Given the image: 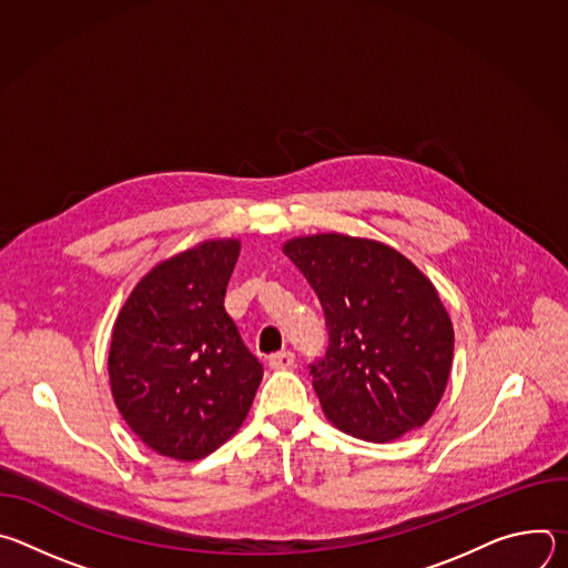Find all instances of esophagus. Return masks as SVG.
I'll use <instances>...</instances> for the list:
<instances>
[{
    "label": "esophagus",
    "instance_id": "esophagus-1",
    "mask_svg": "<svg viewBox=\"0 0 568 568\" xmlns=\"http://www.w3.org/2000/svg\"><path fill=\"white\" fill-rule=\"evenodd\" d=\"M292 364H294V353H292V351H281V353L270 355V366H272L274 371L290 368Z\"/></svg>",
    "mask_w": 568,
    "mask_h": 568
}]
</instances>
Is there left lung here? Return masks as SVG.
<instances>
[{
  "label": "left lung",
  "mask_w": 568,
  "mask_h": 568,
  "mask_svg": "<svg viewBox=\"0 0 568 568\" xmlns=\"http://www.w3.org/2000/svg\"><path fill=\"white\" fill-rule=\"evenodd\" d=\"M283 252L326 314L328 351L310 364L326 418L373 443L423 427L454 357L452 321L432 281L393 247L344 233L294 237Z\"/></svg>",
  "instance_id": "8db88e82"
}]
</instances>
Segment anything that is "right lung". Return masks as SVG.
<instances>
[{
    "label": "right lung",
    "instance_id": "right-lung-1",
    "mask_svg": "<svg viewBox=\"0 0 568 568\" xmlns=\"http://www.w3.org/2000/svg\"><path fill=\"white\" fill-rule=\"evenodd\" d=\"M237 254V240H206L159 263L116 316L112 395L128 427L161 456H209L252 409L263 364L224 310Z\"/></svg>",
    "mask_w": 568,
    "mask_h": 568
}]
</instances>
